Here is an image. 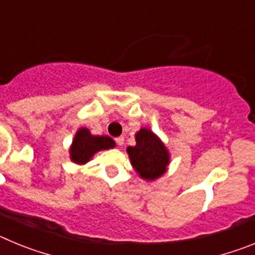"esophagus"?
<instances>
[{
  "mask_svg": "<svg viewBox=\"0 0 255 255\" xmlns=\"http://www.w3.org/2000/svg\"><path fill=\"white\" fill-rule=\"evenodd\" d=\"M124 140H125V139H124V136H119V138L116 139V143L121 147V145H124Z\"/></svg>",
  "mask_w": 255,
  "mask_h": 255,
  "instance_id": "obj_1",
  "label": "esophagus"
}]
</instances>
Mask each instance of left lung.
<instances>
[{
  "mask_svg": "<svg viewBox=\"0 0 255 255\" xmlns=\"http://www.w3.org/2000/svg\"><path fill=\"white\" fill-rule=\"evenodd\" d=\"M130 163L138 176L152 182L164 175L171 161L166 144L148 128H141L135 134V145L128 147Z\"/></svg>",
  "mask_w": 255,
  "mask_h": 255,
  "instance_id": "8db88e82",
  "label": "left lung"
}]
</instances>
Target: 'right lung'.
Wrapping results in <instances>:
<instances>
[{"label":"right lung","instance_id":"right-lung-1","mask_svg":"<svg viewBox=\"0 0 255 255\" xmlns=\"http://www.w3.org/2000/svg\"><path fill=\"white\" fill-rule=\"evenodd\" d=\"M116 143L107 135H93L87 128H79L69 148L70 159L76 164H85L100 150L115 148Z\"/></svg>","mask_w":255,"mask_h":255}]
</instances>
